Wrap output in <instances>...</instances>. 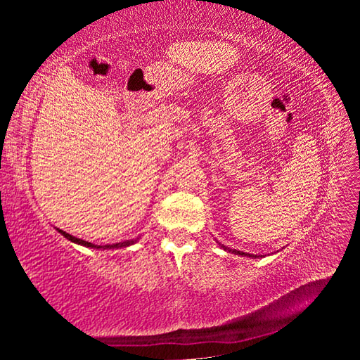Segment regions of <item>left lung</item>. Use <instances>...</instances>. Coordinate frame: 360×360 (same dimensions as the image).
<instances>
[{"mask_svg":"<svg viewBox=\"0 0 360 360\" xmlns=\"http://www.w3.org/2000/svg\"><path fill=\"white\" fill-rule=\"evenodd\" d=\"M225 251H229V252H231V254H236V255H248V257H257V255H252V254H246V252H243V251H236V249H229V248H225V246H222Z\"/></svg>","mask_w":360,"mask_h":360,"instance_id":"1","label":"left lung"}]
</instances>
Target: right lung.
Returning a JSON list of instances; mask_svg holds the SVG:
<instances>
[{
  "label": "right lung",
  "instance_id": "right-lung-1",
  "mask_svg": "<svg viewBox=\"0 0 360 360\" xmlns=\"http://www.w3.org/2000/svg\"><path fill=\"white\" fill-rule=\"evenodd\" d=\"M58 230V233H62L66 240H70L72 243H76V245H81L85 248H94V249H119V248H127L133 245V243H136V240H127V241H122V243H115V245H106V246H98V245H94V243H89V241H84L81 238H76V236H72L70 233H66L63 230Z\"/></svg>",
  "mask_w": 360,
  "mask_h": 360
}]
</instances>
